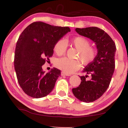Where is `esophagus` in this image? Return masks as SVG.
<instances>
[{"mask_svg": "<svg viewBox=\"0 0 128 128\" xmlns=\"http://www.w3.org/2000/svg\"><path fill=\"white\" fill-rule=\"evenodd\" d=\"M61 75H62V76H70L69 74H67V73H64V72H61Z\"/></svg>", "mask_w": 128, "mask_h": 128, "instance_id": "esophagus-1", "label": "esophagus"}]
</instances>
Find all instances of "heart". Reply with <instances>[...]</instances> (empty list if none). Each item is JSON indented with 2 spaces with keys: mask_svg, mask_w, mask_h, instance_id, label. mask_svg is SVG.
Wrapping results in <instances>:
<instances>
[{
  "mask_svg": "<svg viewBox=\"0 0 128 128\" xmlns=\"http://www.w3.org/2000/svg\"><path fill=\"white\" fill-rule=\"evenodd\" d=\"M72 44L78 50V58L80 59L84 66H88L95 60L98 51L96 48L92 47L90 42L82 36H76L71 40ZM68 44L65 40L60 39L55 43L54 50L58 56L65 54ZM55 66L67 74L74 73L81 68L82 64L79 60H74L68 58H62L57 59Z\"/></svg>",
  "mask_w": 128,
  "mask_h": 128,
  "instance_id": "obj_1",
  "label": "heart"
}]
</instances>
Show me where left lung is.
Returning <instances> with one entry per match:
<instances>
[{"label": "left lung", "instance_id": "left-lung-1", "mask_svg": "<svg viewBox=\"0 0 128 128\" xmlns=\"http://www.w3.org/2000/svg\"><path fill=\"white\" fill-rule=\"evenodd\" d=\"M81 36L90 38L97 45L98 54L93 62L87 66L83 72L91 75L80 76L81 83L72 92L77 98L85 102H92L103 95L109 87L115 67L116 45L110 36L96 27L84 28H76Z\"/></svg>", "mask_w": 128, "mask_h": 128}]
</instances>
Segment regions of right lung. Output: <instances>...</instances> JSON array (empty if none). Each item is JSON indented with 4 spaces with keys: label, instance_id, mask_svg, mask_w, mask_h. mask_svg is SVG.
Returning <instances> with one entry per match:
<instances>
[{
    "label": "right lung",
    "instance_id": "right-lung-1",
    "mask_svg": "<svg viewBox=\"0 0 128 128\" xmlns=\"http://www.w3.org/2000/svg\"><path fill=\"white\" fill-rule=\"evenodd\" d=\"M70 31L68 27L36 22L27 26L19 36L14 64L18 84L28 96L38 98L53 90L60 70L54 68L45 73L42 66L53 55L55 43Z\"/></svg>",
    "mask_w": 128,
    "mask_h": 128
}]
</instances>
